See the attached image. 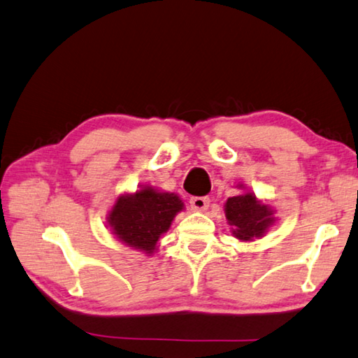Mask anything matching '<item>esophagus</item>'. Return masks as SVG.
Segmentation results:
<instances>
[{
    "mask_svg": "<svg viewBox=\"0 0 358 358\" xmlns=\"http://www.w3.org/2000/svg\"><path fill=\"white\" fill-rule=\"evenodd\" d=\"M208 202H210V199H208V196H193L190 199V206L193 210L196 212H204L206 208L208 207Z\"/></svg>",
    "mask_w": 358,
    "mask_h": 358,
    "instance_id": "34e87169",
    "label": "esophagus"
}]
</instances>
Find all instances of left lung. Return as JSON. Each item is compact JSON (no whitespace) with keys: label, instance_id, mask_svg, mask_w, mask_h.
Masks as SVG:
<instances>
[{"label":"left lung","instance_id":"left-lung-1","mask_svg":"<svg viewBox=\"0 0 358 358\" xmlns=\"http://www.w3.org/2000/svg\"><path fill=\"white\" fill-rule=\"evenodd\" d=\"M271 210L262 206L251 193L229 198L226 202V217L232 226L234 234L240 240H251L260 237L271 224Z\"/></svg>","mask_w":358,"mask_h":358}]
</instances>
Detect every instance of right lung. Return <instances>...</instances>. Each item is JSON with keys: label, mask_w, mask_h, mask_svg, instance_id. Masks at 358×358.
<instances>
[{"label": "right lung", "mask_w": 358, "mask_h": 358, "mask_svg": "<svg viewBox=\"0 0 358 358\" xmlns=\"http://www.w3.org/2000/svg\"><path fill=\"white\" fill-rule=\"evenodd\" d=\"M182 207V201L174 194L143 188L117 201L109 215V224L121 241L151 254Z\"/></svg>", "instance_id": "right-lung-1"}]
</instances>
